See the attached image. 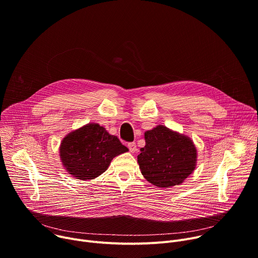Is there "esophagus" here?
I'll list each match as a JSON object with an SVG mask.
<instances>
[{
    "mask_svg": "<svg viewBox=\"0 0 258 258\" xmlns=\"http://www.w3.org/2000/svg\"><path fill=\"white\" fill-rule=\"evenodd\" d=\"M127 147H128L131 153H136L137 152V145H136V143H128Z\"/></svg>",
    "mask_w": 258,
    "mask_h": 258,
    "instance_id": "obj_1",
    "label": "esophagus"
}]
</instances>
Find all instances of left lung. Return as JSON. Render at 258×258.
<instances>
[{
  "instance_id": "left-lung-1",
  "label": "left lung",
  "mask_w": 258,
  "mask_h": 258,
  "mask_svg": "<svg viewBox=\"0 0 258 258\" xmlns=\"http://www.w3.org/2000/svg\"><path fill=\"white\" fill-rule=\"evenodd\" d=\"M138 163L144 177L158 188L183 182L197 164V149L190 137L158 124L144 135Z\"/></svg>"
}]
</instances>
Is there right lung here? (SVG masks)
Instances as JSON below:
<instances>
[{"instance_id":"right-lung-1","label":"right lung","mask_w":258,"mask_h":258,"mask_svg":"<svg viewBox=\"0 0 258 258\" xmlns=\"http://www.w3.org/2000/svg\"><path fill=\"white\" fill-rule=\"evenodd\" d=\"M117 137L104 126L91 122L67 134L61 141L59 155L65 170L81 180L94 179L105 172L111 160L127 152Z\"/></svg>"}]
</instances>
